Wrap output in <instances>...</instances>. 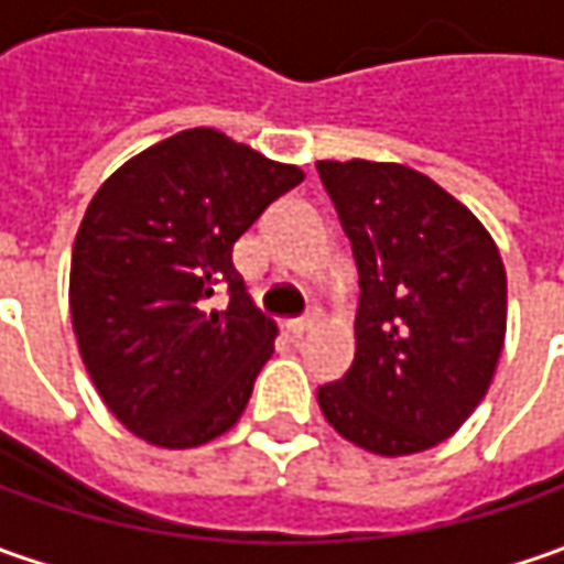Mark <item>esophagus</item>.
Masks as SVG:
<instances>
[{
  "mask_svg": "<svg viewBox=\"0 0 564 564\" xmlns=\"http://www.w3.org/2000/svg\"><path fill=\"white\" fill-rule=\"evenodd\" d=\"M314 323H316V314H304V316H297V319H289V329H292L294 336H304L307 329H314Z\"/></svg>",
  "mask_w": 564,
  "mask_h": 564,
  "instance_id": "obj_1",
  "label": "esophagus"
}]
</instances>
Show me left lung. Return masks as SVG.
<instances>
[{"label":"left lung","instance_id":"obj_1","mask_svg":"<svg viewBox=\"0 0 564 564\" xmlns=\"http://www.w3.org/2000/svg\"><path fill=\"white\" fill-rule=\"evenodd\" d=\"M358 263L355 364L316 389L326 421L377 455L448 440L506 341V267L448 191L399 163H316Z\"/></svg>","mask_w":564,"mask_h":564}]
</instances>
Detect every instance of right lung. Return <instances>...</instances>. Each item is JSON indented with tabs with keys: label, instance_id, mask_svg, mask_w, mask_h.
<instances>
[{
	"label": "right lung",
	"instance_id": "right-lung-1",
	"mask_svg": "<svg viewBox=\"0 0 564 564\" xmlns=\"http://www.w3.org/2000/svg\"><path fill=\"white\" fill-rule=\"evenodd\" d=\"M304 182L223 131L191 128L99 187L72 253V319L99 399L134 436L194 448L241 417L275 323L250 304L235 241ZM216 293L229 307L209 312Z\"/></svg>",
	"mask_w": 564,
	"mask_h": 564
}]
</instances>
